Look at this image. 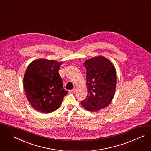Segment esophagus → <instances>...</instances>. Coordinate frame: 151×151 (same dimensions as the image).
Wrapping results in <instances>:
<instances>
[{
	"mask_svg": "<svg viewBox=\"0 0 151 151\" xmlns=\"http://www.w3.org/2000/svg\"><path fill=\"white\" fill-rule=\"evenodd\" d=\"M76 89H73V90H70L68 91V92H69L70 93H74L76 92Z\"/></svg>",
	"mask_w": 151,
	"mask_h": 151,
	"instance_id": "1",
	"label": "esophagus"
}]
</instances>
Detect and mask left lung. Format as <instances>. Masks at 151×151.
Wrapping results in <instances>:
<instances>
[{
  "mask_svg": "<svg viewBox=\"0 0 151 151\" xmlns=\"http://www.w3.org/2000/svg\"><path fill=\"white\" fill-rule=\"evenodd\" d=\"M86 71L88 94L81 102L89 111H98L106 107L113 99L117 75L114 65L107 58L99 55L84 62Z\"/></svg>",
  "mask_w": 151,
  "mask_h": 151,
  "instance_id": "1",
  "label": "left lung"
}]
</instances>
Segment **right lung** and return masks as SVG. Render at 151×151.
<instances>
[{"label": "right lung", "instance_id": "obj_1", "mask_svg": "<svg viewBox=\"0 0 151 151\" xmlns=\"http://www.w3.org/2000/svg\"><path fill=\"white\" fill-rule=\"evenodd\" d=\"M61 64L62 62L41 58L31 62L26 70L23 81L26 97L39 112L56 110L68 93L63 88L58 73Z\"/></svg>", "mask_w": 151, "mask_h": 151}]
</instances>
